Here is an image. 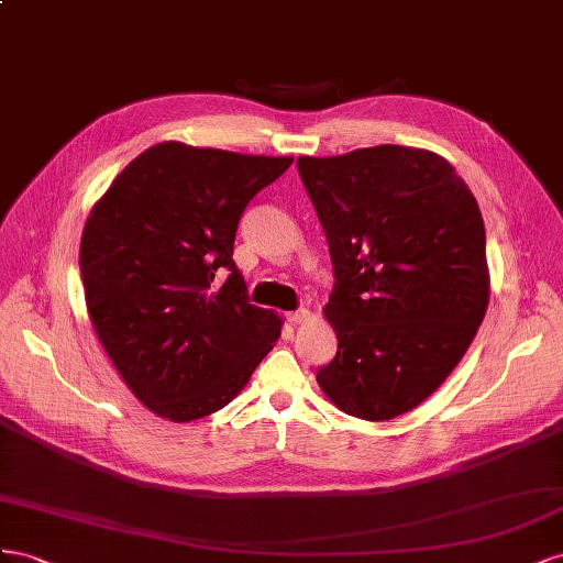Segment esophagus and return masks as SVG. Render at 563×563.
Returning a JSON list of instances; mask_svg holds the SVG:
<instances>
[{
  "label": "esophagus",
  "instance_id": "esophagus-1",
  "mask_svg": "<svg viewBox=\"0 0 563 563\" xmlns=\"http://www.w3.org/2000/svg\"><path fill=\"white\" fill-rule=\"evenodd\" d=\"M309 318H311V313L307 309H297V311L287 313V320H290V323H307Z\"/></svg>",
  "mask_w": 563,
  "mask_h": 563
}]
</instances>
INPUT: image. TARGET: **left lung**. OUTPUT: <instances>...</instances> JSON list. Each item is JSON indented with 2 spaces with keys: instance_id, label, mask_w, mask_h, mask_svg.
Returning a JSON list of instances; mask_svg holds the SVG:
<instances>
[{
  "instance_id": "8db88e82",
  "label": "left lung",
  "mask_w": 563,
  "mask_h": 563,
  "mask_svg": "<svg viewBox=\"0 0 563 563\" xmlns=\"http://www.w3.org/2000/svg\"><path fill=\"white\" fill-rule=\"evenodd\" d=\"M297 169L334 273L336 353L316 379L346 415L394 420L441 387L486 316L476 198L448 159L406 146L299 157Z\"/></svg>"
}]
</instances>
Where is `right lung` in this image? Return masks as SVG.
I'll return each instance as SVG.
<instances>
[{"label": "right lung", "mask_w": 563, "mask_h": 563, "mask_svg": "<svg viewBox=\"0 0 563 563\" xmlns=\"http://www.w3.org/2000/svg\"><path fill=\"white\" fill-rule=\"evenodd\" d=\"M290 165L157 143L91 210L79 245L91 325L126 387L159 417L190 422L221 410L280 336V318L250 303L233 243L250 200Z\"/></svg>", "instance_id": "1"}]
</instances>
